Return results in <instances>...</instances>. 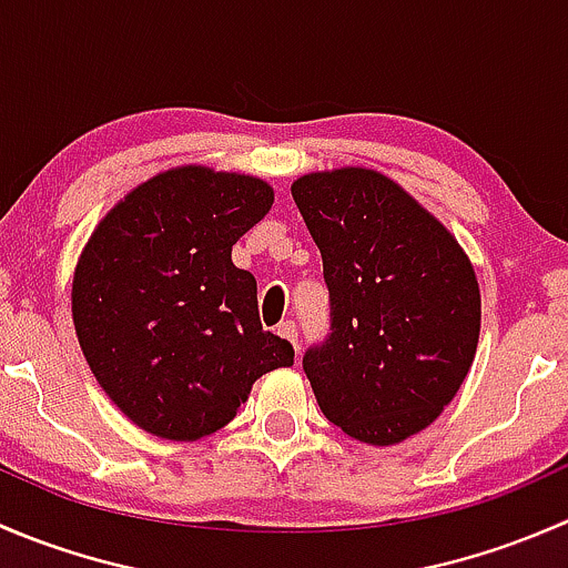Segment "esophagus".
Listing matches in <instances>:
<instances>
[{
  "instance_id": "1",
  "label": "esophagus",
  "mask_w": 568,
  "mask_h": 568,
  "mask_svg": "<svg viewBox=\"0 0 568 568\" xmlns=\"http://www.w3.org/2000/svg\"><path fill=\"white\" fill-rule=\"evenodd\" d=\"M277 335L285 337V341L294 346V352H300V335H296L294 321H283V324H277Z\"/></svg>"
}]
</instances>
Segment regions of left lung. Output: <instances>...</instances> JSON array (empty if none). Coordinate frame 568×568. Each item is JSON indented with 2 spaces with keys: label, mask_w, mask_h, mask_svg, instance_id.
<instances>
[{
  "label": "left lung",
  "mask_w": 568,
  "mask_h": 568,
  "mask_svg": "<svg viewBox=\"0 0 568 568\" xmlns=\"http://www.w3.org/2000/svg\"><path fill=\"white\" fill-rule=\"evenodd\" d=\"M291 194L329 288L332 335L302 359L321 412L359 443H404L443 415L473 368V263L432 211L376 170L307 173Z\"/></svg>",
  "instance_id": "left-lung-1"
}]
</instances>
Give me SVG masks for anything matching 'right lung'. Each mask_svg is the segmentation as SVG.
<instances>
[{
	"mask_svg": "<svg viewBox=\"0 0 568 568\" xmlns=\"http://www.w3.org/2000/svg\"><path fill=\"white\" fill-rule=\"evenodd\" d=\"M272 203L261 178L183 164L131 189L90 233L73 326L101 390L142 432L175 443L220 432L255 379L294 365L231 257Z\"/></svg>",
	"mask_w": 568,
	"mask_h": 568,
	"instance_id": "add662e5",
	"label": "right lung"
}]
</instances>
